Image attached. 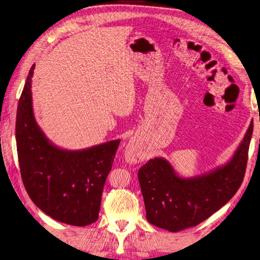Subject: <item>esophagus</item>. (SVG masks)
I'll return each mask as SVG.
<instances>
[{"label":"esophagus","mask_w":260,"mask_h":260,"mask_svg":"<svg viewBox=\"0 0 260 260\" xmlns=\"http://www.w3.org/2000/svg\"><path fill=\"white\" fill-rule=\"evenodd\" d=\"M125 160L131 164H137L144 161L147 158V152L145 148L141 146V142L134 139L130 140L125 147Z\"/></svg>","instance_id":"34e87169"}]
</instances>
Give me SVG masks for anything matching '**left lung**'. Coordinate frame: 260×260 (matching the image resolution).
<instances>
[{
	"mask_svg": "<svg viewBox=\"0 0 260 260\" xmlns=\"http://www.w3.org/2000/svg\"><path fill=\"white\" fill-rule=\"evenodd\" d=\"M252 123L231 159L213 171L182 177L165 158L150 159L138 172L148 222L177 232L198 225L237 193L246 173Z\"/></svg>",
	"mask_w": 260,
	"mask_h": 260,
	"instance_id": "left-lung-1",
	"label": "left lung"
}]
</instances>
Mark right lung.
<instances>
[{"instance_id":"add662e5","label":"right lung","mask_w":260,"mask_h":260,"mask_svg":"<svg viewBox=\"0 0 260 260\" xmlns=\"http://www.w3.org/2000/svg\"><path fill=\"white\" fill-rule=\"evenodd\" d=\"M34 70L35 65L19 100L15 122L21 177L30 199L46 214L62 223L85 226L99 219L104 183L121 140L81 150L52 144L35 119Z\"/></svg>"}]
</instances>
